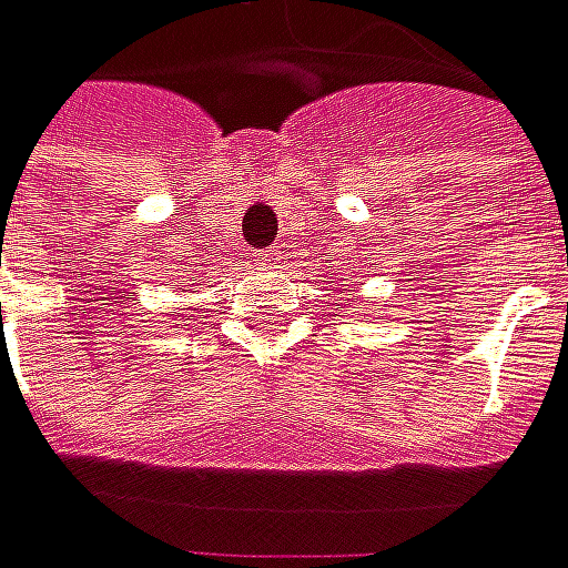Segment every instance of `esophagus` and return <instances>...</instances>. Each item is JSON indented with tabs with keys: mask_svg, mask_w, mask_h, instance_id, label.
I'll return each instance as SVG.
<instances>
[{
	"mask_svg": "<svg viewBox=\"0 0 568 568\" xmlns=\"http://www.w3.org/2000/svg\"><path fill=\"white\" fill-rule=\"evenodd\" d=\"M255 258H258V264H264V267H274V264H281L284 255H281V248H262Z\"/></svg>",
	"mask_w": 568,
	"mask_h": 568,
	"instance_id": "obj_1",
	"label": "esophagus"
}]
</instances>
